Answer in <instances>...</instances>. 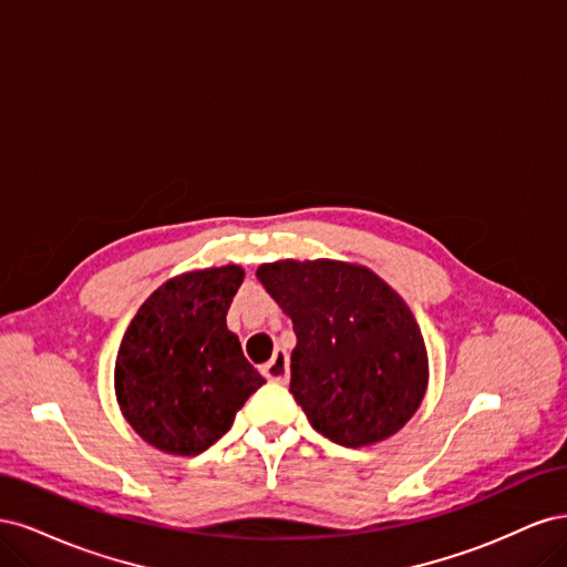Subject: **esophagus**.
Returning <instances> with one entry per match:
<instances>
[{
  "instance_id": "1",
  "label": "esophagus",
  "mask_w": 567,
  "mask_h": 567,
  "mask_svg": "<svg viewBox=\"0 0 567 567\" xmlns=\"http://www.w3.org/2000/svg\"><path fill=\"white\" fill-rule=\"evenodd\" d=\"M262 373L271 383H288V354L284 350L274 352V357L262 367Z\"/></svg>"
}]
</instances>
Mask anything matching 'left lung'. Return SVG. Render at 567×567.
<instances>
[{
  "mask_svg": "<svg viewBox=\"0 0 567 567\" xmlns=\"http://www.w3.org/2000/svg\"><path fill=\"white\" fill-rule=\"evenodd\" d=\"M257 279L293 321L290 392L317 433L354 450L414 416L427 385L425 342L383 279L333 260H279Z\"/></svg>",
  "mask_w": 567,
  "mask_h": 567,
  "instance_id": "left-lung-1",
  "label": "left lung"
}]
</instances>
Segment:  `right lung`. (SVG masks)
<instances>
[{
    "label": "right lung",
    "mask_w": 567,
    "mask_h": 567,
    "mask_svg": "<svg viewBox=\"0 0 567 567\" xmlns=\"http://www.w3.org/2000/svg\"><path fill=\"white\" fill-rule=\"evenodd\" d=\"M241 284L236 265L182 274L153 290L127 326L115 394L127 423L153 447L179 456L205 452L265 383L227 329Z\"/></svg>",
    "instance_id": "add662e5"
}]
</instances>
